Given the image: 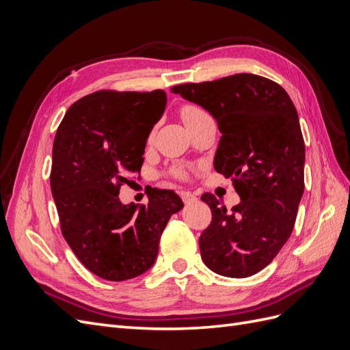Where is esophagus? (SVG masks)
Here are the masks:
<instances>
[{"label":"esophagus","instance_id":"34e87169","mask_svg":"<svg viewBox=\"0 0 350 350\" xmlns=\"http://www.w3.org/2000/svg\"><path fill=\"white\" fill-rule=\"evenodd\" d=\"M181 197H183V201L185 204H191V203H194V201H197V197L193 196L191 193H183Z\"/></svg>","mask_w":350,"mask_h":350}]
</instances>
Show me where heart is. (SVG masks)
<instances>
[{
    "instance_id": "b5f03b06",
    "label": "heart",
    "mask_w": 350,
    "mask_h": 350,
    "mask_svg": "<svg viewBox=\"0 0 350 350\" xmlns=\"http://www.w3.org/2000/svg\"><path fill=\"white\" fill-rule=\"evenodd\" d=\"M203 115H206V112L203 109H200L198 107H194V105H185V107L181 109V116L185 125L198 120L200 116Z\"/></svg>"
}]
</instances>
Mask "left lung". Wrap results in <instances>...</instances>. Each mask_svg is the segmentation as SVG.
Listing matches in <instances>:
<instances>
[{
    "instance_id": "left-lung-1",
    "label": "left lung",
    "mask_w": 350,
    "mask_h": 350,
    "mask_svg": "<svg viewBox=\"0 0 350 350\" xmlns=\"http://www.w3.org/2000/svg\"><path fill=\"white\" fill-rule=\"evenodd\" d=\"M217 122L216 172L232 178L241 203L226 210L213 194L201 200L211 224L200 237L206 266L220 276L248 278L273 261L289 239L304 194L305 144L286 90L256 74L171 89Z\"/></svg>"
}]
</instances>
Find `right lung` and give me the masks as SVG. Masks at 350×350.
<instances>
[{
    "label": "right lung",
    "mask_w": 350,
    "mask_h": 350,
    "mask_svg": "<svg viewBox=\"0 0 350 350\" xmlns=\"http://www.w3.org/2000/svg\"><path fill=\"white\" fill-rule=\"evenodd\" d=\"M166 108V93L94 92L74 102L52 147L51 191L61 232L83 266L122 282L149 270L174 213L184 207L171 189L149 204H122V184L140 174L146 142Z\"/></svg>",
    "instance_id": "obj_1"
}]
</instances>
